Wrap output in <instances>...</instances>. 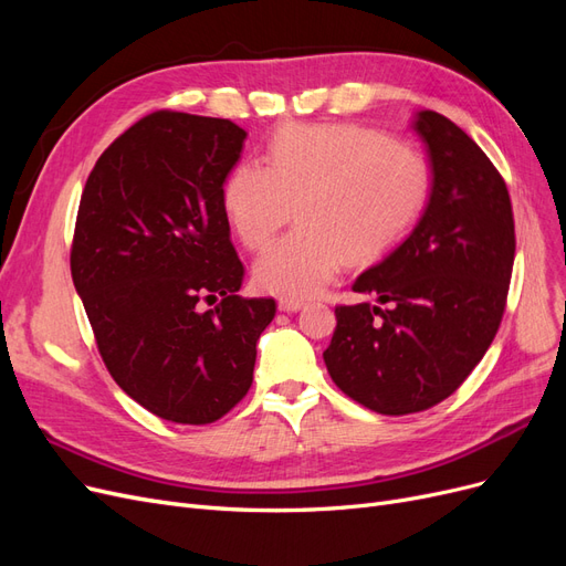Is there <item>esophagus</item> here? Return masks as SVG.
Segmentation results:
<instances>
[{"mask_svg": "<svg viewBox=\"0 0 566 566\" xmlns=\"http://www.w3.org/2000/svg\"><path fill=\"white\" fill-rule=\"evenodd\" d=\"M304 304H306V302H304V300H297V297H281V300H279V310H281V312H287V314H295V312L302 310Z\"/></svg>", "mask_w": 566, "mask_h": 566, "instance_id": "esophagus-1", "label": "esophagus"}]
</instances>
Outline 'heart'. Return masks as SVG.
Masks as SVG:
<instances>
[{
  "label": "heart",
  "instance_id": "heart-1",
  "mask_svg": "<svg viewBox=\"0 0 566 566\" xmlns=\"http://www.w3.org/2000/svg\"><path fill=\"white\" fill-rule=\"evenodd\" d=\"M420 153L354 125H290L273 136L266 167L238 163L221 191L241 243L264 248L290 219L304 224L266 248L254 281L273 295L306 297L328 283L345 256L378 260L416 224L427 198Z\"/></svg>",
  "mask_w": 566,
  "mask_h": 566
}]
</instances>
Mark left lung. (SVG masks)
<instances>
[{
    "label": "left lung",
    "mask_w": 566,
    "mask_h": 566,
    "mask_svg": "<svg viewBox=\"0 0 566 566\" xmlns=\"http://www.w3.org/2000/svg\"><path fill=\"white\" fill-rule=\"evenodd\" d=\"M413 132L432 167L430 202L406 241L364 271L337 306L325 368L333 382L382 416L443 401L465 382L499 333L515 262L507 186L470 136L434 111Z\"/></svg>",
    "instance_id": "8db88e82"
}]
</instances>
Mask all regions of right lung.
Masks as SVG:
<instances>
[{
    "label": "right lung",
    "mask_w": 566,
    "mask_h": 566,
    "mask_svg": "<svg viewBox=\"0 0 566 566\" xmlns=\"http://www.w3.org/2000/svg\"><path fill=\"white\" fill-rule=\"evenodd\" d=\"M245 129L158 111L104 150L82 191L71 271L101 358L153 416L208 424L250 385L271 297L238 295L245 269L221 191Z\"/></svg>",
    "instance_id": "obj_1"
}]
</instances>
